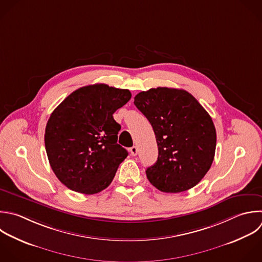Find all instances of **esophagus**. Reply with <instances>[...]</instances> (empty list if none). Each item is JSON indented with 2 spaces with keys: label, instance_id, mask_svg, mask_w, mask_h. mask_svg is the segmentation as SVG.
Returning <instances> with one entry per match:
<instances>
[{
  "label": "esophagus",
  "instance_id": "34e87169",
  "mask_svg": "<svg viewBox=\"0 0 262 262\" xmlns=\"http://www.w3.org/2000/svg\"><path fill=\"white\" fill-rule=\"evenodd\" d=\"M130 152H131V155L132 156H136L137 155V152H138V148H137V146H132L131 148H130Z\"/></svg>",
  "mask_w": 262,
  "mask_h": 262
}]
</instances>
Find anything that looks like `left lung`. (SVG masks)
I'll list each match as a JSON object with an SVG mask.
<instances>
[{"label": "left lung", "instance_id": "obj_1", "mask_svg": "<svg viewBox=\"0 0 262 262\" xmlns=\"http://www.w3.org/2000/svg\"><path fill=\"white\" fill-rule=\"evenodd\" d=\"M134 104L152 126L157 162L145 171L164 192H181L196 185L209 171L216 148L210 115L187 91L158 87L142 91Z\"/></svg>", "mask_w": 262, "mask_h": 262}]
</instances>
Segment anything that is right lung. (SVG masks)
<instances>
[{
  "label": "right lung",
  "mask_w": 262,
  "mask_h": 262,
  "mask_svg": "<svg viewBox=\"0 0 262 262\" xmlns=\"http://www.w3.org/2000/svg\"><path fill=\"white\" fill-rule=\"evenodd\" d=\"M130 98L127 89L95 84L74 91L53 111L45 147L53 172L67 187L94 194L111 184L128 156L118 144L121 125L113 114Z\"/></svg>",
  "instance_id": "obj_1"
}]
</instances>
